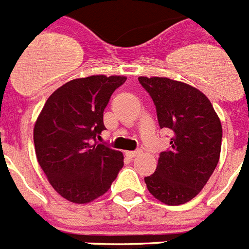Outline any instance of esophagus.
Here are the masks:
<instances>
[{"label":"esophagus","mask_w":249,"mask_h":249,"mask_svg":"<svg viewBox=\"0 0 249 249\" xmlns=\"http://www.w3.org/2000/svg\"><path fill=\"white\" fill-rule=\"evenodd\" d=\"M140 152V150H135V151H126L125 154H126V156H129V158H135V156H138Z\"/></svg>","instance_id":"1"}]
</instances>
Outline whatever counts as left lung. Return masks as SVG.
Listing matches in <instances>:
<instances>
[{"mask_svg": "<svg viewBox=\"0 0 249 249\" xmlns=\"http://www.w3.org/2000/svg\"><path fill=\"white\" fill-rule=\"evenodd\" d=\"M154 100L160 127L171 130L170 147L160 154L156 171L145 178L150 194L165 205L189 202L216 169L222 125L211 102L195 87L166 77H139Z\"/></svg>", "mask_w": 249, "mask_h": 249, "instance_id": "obj_1", "label": "left lung"}]
</instances>
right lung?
Returning <instances> with one entry per match:
<instances>
[{
  "instance_id": "obj_1",
  "label": "right lung",
  "mask_w": 249,
  "mask_h": 249,
  "mask_svg": "<svg viewBox=\"0 0 249 249\" xmlns=\"http://www.w3.org/2000/svg\"><path fill=\"white\" fill-rule=\"evenodd\" d=\"M124 75L77 78L53 91L36 120L37 161L49 183L73 203L103 196L124 165L122 151L91 144L105 130L103 113Z\"/></svg>"
}]
</instances>
